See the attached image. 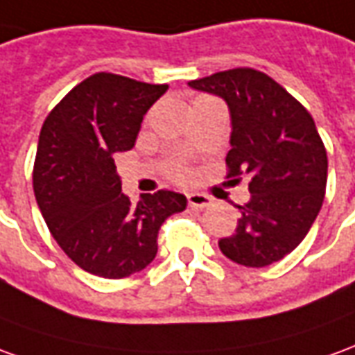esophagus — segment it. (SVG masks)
<instances>
[{"label": "esophagus", "mask_w": 355, "mask_h": 355, "mask_svg": "<svg viewBox=\"0 0 355 355\" xmlns=\"http://www.w3.org/2000/svg\"><path fill=\"white\" fill-rule=\"evenodd\" d=\"M187 202H189L191 208H208V206L212 205V198L208 197V195H202V193H191L187 195Z\"/></svg>", "instance_id": "1"}]
</instances>
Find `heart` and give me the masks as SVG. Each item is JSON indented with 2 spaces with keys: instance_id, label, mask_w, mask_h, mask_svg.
Here are the masks:
<instances>
[{
  "instance_id": "b5f03b06",
  "label": "heart",
  "mask_w": 355,
  "mask_h": 355,
  "mask_svg": "<svg viewBox=\"0 0 355 355\" xmlns=\"http://www.w3.org/2000/svg\"><path fill=\"white\" fill-rule=\"evenodd\" d=\"M185 175H187V172H185L183 168H178V170H175V180H185Z\"/></svg>"
}]
</instances>
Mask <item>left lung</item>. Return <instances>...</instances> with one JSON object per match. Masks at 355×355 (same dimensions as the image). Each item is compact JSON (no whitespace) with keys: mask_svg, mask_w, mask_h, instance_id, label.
<instances>
[{"mask_svg":"<svg viewBox=\"0 0 355 355\" xmlns=\"http://www.w3.org/2000/svg\"><path fill=\"white\" fill-rule=\"evenodd\" d=\"M227 103L231 150L227 178L248 180L250 200L220 250L246 268H263L291 254L315 222L327 185V150L308 110L273 78L231 69L189 82Z\"/></svg>","mask_w":355,"mask_h":355,"instance_id":"8db88e82","label":"left lung"}]
</instances>
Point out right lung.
I'll list each match as a JSON object with an SVG mask.
<instances>
[{"label": "right lung", "instance_id": "1", "mask_svg": "<svg viewBox=\"0 0 355 355\" xmlns=\"http://www.w3.org/2000/svg\"><path fill=\"white\" fill-rule=\"evenodd\" d=\"M168 89L110 72L72 87L47 114L34 162V195L47 227L82 270L122 279L157 256L158 230L187 198L157 191L132 205L114 153L135 145L143 116Z\"/></svg>", "mask_w": 355, "mask_h": 355}]
</instances>
